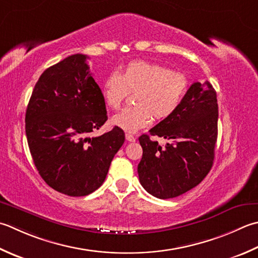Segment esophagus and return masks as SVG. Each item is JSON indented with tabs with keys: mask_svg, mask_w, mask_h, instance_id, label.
Returning a JSON list of instances; mask_svg holds the SVG:
<instances>
[{
	"mask_svg": "<svg viewBox=\"0 0 258 258\" xmlns=\"http://www.w3.org/2000/svg\"><path fill=\"white\" fill-rule=\"evenodd\" d=\"M125 136H126V140H127L128 142H134V141H135V138H134V136H133L132 134H128V133H127Z\"/></svg>",
	"mask_w": 258,
	"mask_h": 258,
	"instance_id": "34e87169",
	"label": "esophagus"
}]
</instances>
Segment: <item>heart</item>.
I'll use <instances>...</instances> for the list:
<instances>
[{"label": "heart", "mask_w": 258, "mask_h": 258, "mask_svg": "<svg viewBox=\"0 0 258 258\" xmlns=\"http://www.w3.org/2000/svg\"><path fill=\"white\" fill-rule=\"evenodd\" d=\"M188 77L180 72L146 60H133L118 74L105 78L102 95L106 105L118 109L128 93H135V106L114 115L112 124L126 132H136L155 120L173 115L188 92Z\"/></svg>", "instance_id": "heart-1"}]
</instances>
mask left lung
Here are the masks:
<instances>
[{
	"label": "left lung",
	"mask_w": 258,
	"mask_h": 258,
	"mask_svg": "<svg viewBox=\"0 0 258 258\" xmlns=\"http://www.w3.org/2000/svg\"><path fill=\"white\" fill-rule=\"evenodd\" d=\"M218 135L217 94L209 82L194 83L178 110L139 138L143 155L140 182L159 199L175 198L195 188L213 166ZM170 141L164 147L150 140Z\"/></svg>",
	"instance_id": "obj_1"
}]
</instances>
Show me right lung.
<instances>
[{
	"instance_id": "add662e5",
	"label": "right lung",
	"mask_w": 258,
	"mask_h": 258,
	"mask_svg": "<svg viewBox=\"0 0 258 258\" xmlns=\"http://www.w3.org/2000/svg\"><path fill=\"white\" fill-rule=\"evenodd\" d=\"M87 59L86 54H73L45 69L25 113L35 168L49 186L70 197L87 196L103 184L125 141L117 126L89 136L107 120V112Z\"/></svg>"
}]
</instances>
